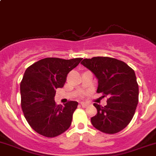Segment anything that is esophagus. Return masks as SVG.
I'll list each match as a JSON object with an SVG mask.
<instances>
[{
	"instance_id": "1",
	"label": "esophagus",
	"mask_w": 156,
	"mask_h": 156,
	"mask_svg": "<svg viewBox=\"0 0 156 156\" xmlns=\"http://www.w3.org/2000/svg\"><path fill=\"white\" fill-rule=\"evenodd\" d=\"M80 104H81V106H82L83 108H86L87 106H88V104H87V103H84V102H82V103H81Z\"/></svg>"
}]
</instances>
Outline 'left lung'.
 Segmentation results:
<instances>
[{"mask_svg":"<svg viewBox=\"0 0 156 156\" xmlns=\"http://www.w3.org/2000/svg\"><path fill=\"white\" fill-rule=\"evenodd\" d=\"M81 64L97 78L96 92L108 97L106 106L93 104L97 113L91 118L92 125L107 134L119 133L131 122L139 102L134 70L123 61L107 57L84 59Z\"/></svg>","mask_w":156,"mask_h":156,"instance_id":"obj_1","label":"left lung"}]
</instances>
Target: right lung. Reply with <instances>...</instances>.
Masks as SVG:
<instances>
[{
    "label": "right lung",
    "instance_id": "1",
    "mask_svg": "<svg viewBox=\"0 0 156 156\" xmlns=\"http://www.w3.org/2000/svg\"><path fill=\"white\" fill-rule=\"evenodd\" d=\"M82 60L47 57L33 63L25 71L20 83L21 108L31 128L41 136L56 137L70 126L78 103L57 105L54 96L56 89L64 86L67 74Z\"/></svg>",
    "mask_w": 156,
    "mask_h": 156
}]
</instances>
